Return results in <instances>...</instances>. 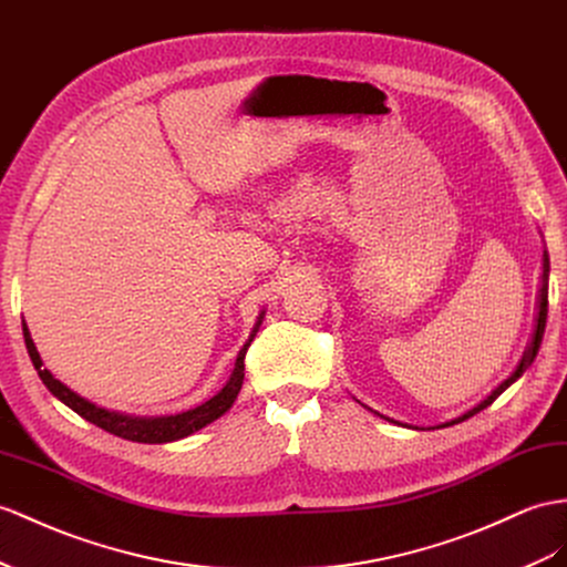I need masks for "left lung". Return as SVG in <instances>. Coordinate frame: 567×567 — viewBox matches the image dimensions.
I'll list each match as a JSON object with an SVG mask.
<instances>
[{"mask_svg": "<svg viewBox=\"0 0 567 567\" xmlns=\"http://www.w3.org/2000/svg\"><path fill=\"white\" fill-rule=\"evenodd\" d=\"M548 270H550V264H548V254L544 251V272H542V287H539V299H536V318H534V330H532V338H529V342H527V347H525V354H522V359H519V364L515 367V371L507 375V379L496 388V390H491V395H486L482 402L478 404H474L472 410H467L464 414H460V416H455V419H450V422H445V424H441V429L443 426H453V424H460V422H464V419H470V416H474L476 412H482V410H486L488 404L496 400L503 390H507L511 388L522 373H525L529 367H532V361L536 359V352H539V347H542V338H544V328H546V313H548ZM379 416H383V414H379ZM383 419H388V416H383ZM388 422H393V419H388Z\"/></svg>", "mask_w": 567, "mask_h": 567, "instance_id": "1", "label": "left lung"}]
</instances>
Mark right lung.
Wrapping results in <instances>:
<instances>
[{"label": "right lung", "instance_id": "obj_1", "mask_svg": "<svg viewBox=\"0 0 567 567\" xmlns=\"http://www.w3.org/2000/svg\"><path fill=\"white\" fill-rule=\"evenodd\" d=\"M264 316H266V311L258 313V321L251 330L249 340L244 342V347L237 354L235 371H231L229 381L223 385L220 393H215L210 400L198 404V408H194V410L169 414V416H134V414H122V412L97 408V404L81 398L79 393H74V390L66 388L62 381H56L54 375L45 367H42V359L35 350V342L31 338V332H28L25 321H23V338H25V350H28V354H31V361H33L38 375H40V381L48 385V390L56 400L64 402L69 410H74L76 414H81L85 422H91L100 429L120 435V439L134 441V443H172V441L186 439V435L200 431L203 426L213 424L215 419H220L231 408V404H235L239 390H241V383H244V357H246V350H249V344L256 338L260 321H264Z\"/></svg>", "mask_w": 567, "mask_h": 567}]
</instances>
